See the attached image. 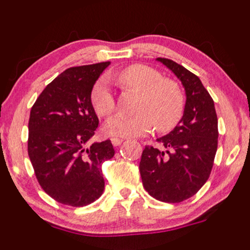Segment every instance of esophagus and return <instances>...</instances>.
I'll use <instances>...</instances> for the list:
<instances>
[{
    "label": "esophagus",
    "mask_w": 250,
    "mask_h": 250,
    "mask_svg": "<svg viewBox=\"0 0 250 250\" xmlns=\"http://www.w3.org/2000/svg\"><path fill=\"white\" fill-rule=\"evenodd\" d=\"M111 142H112V145L114 146V147H117V146H119L120 144L124 142V139H123V138H112V139H111Z\"/></svg>",
    "instance_id": "obj_1"
}]
</instances>
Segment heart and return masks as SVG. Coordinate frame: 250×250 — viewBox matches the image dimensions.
<instances>
[{
    "label": "heart",
    "mask_w": 250,
    "mask_h": 250,
    "mask_svg": "<svg viewBox=\"0 0 250 250\" xmlns=\"http://www.w3.org/2000/svg\"><path fill=\"white\" fill-rule=\"evenodd\" d=\"M117 82L126 90L139 93L133 116L113 117L105 130L111 136L136 137L155 130L169 132L179 124L185 112V93L175 79L163 77L160 71L145 64H132L117 75ZM91 104L101 117H110L116 103L107 81L101 78L91 91Z\"/></svg>",
    "instance_id": "1"
}]
</instances>
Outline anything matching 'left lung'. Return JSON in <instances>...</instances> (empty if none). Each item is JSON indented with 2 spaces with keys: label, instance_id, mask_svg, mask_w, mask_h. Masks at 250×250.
<instances>
[{
  "label": "left lung",
  "instance_id": "obj_1",
  "mask_svg": "<svg viewBox=\"0 0 250 250\" xmlns=\"http://www.w3.org/2000/svg\"><path fill=\"white\" fill-rule=\"evenodd\" d=\"M157 60L181 81L186 105L174 130L157 139L166 151L146 146L139 171L149 195L178 204L196 194L209 178L218 149V117L213 98L198 76L168 58Z\"/></svg>",
  "mask_w": 250,
  "mask_h": 250
}]
</instances>
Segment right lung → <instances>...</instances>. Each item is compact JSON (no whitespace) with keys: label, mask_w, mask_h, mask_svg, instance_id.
<instances>
[{"label":"right lung","mask_w":250,"mask_h":250,"mask_svg":"<svg viewBox=\"0 0 250 250\" xmlns=\"http://www.w3.org/2000/svg\"><path fill=\"white\" fill-rule=\"evenodd\" d=\"M108 64L69 67L31 107L28 154L35 175L46 194L66 206H87L104 192L102 166L114 148L111 140L86 145L99 124L91 91Z\"/></svg>","instance_id":"obj_1"}]
</instances>
